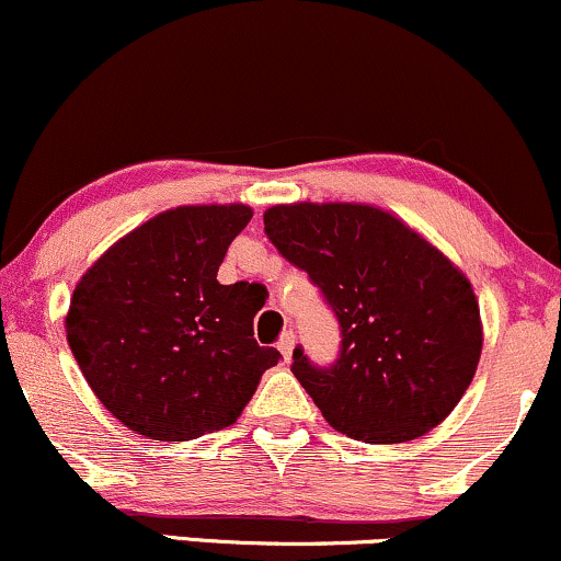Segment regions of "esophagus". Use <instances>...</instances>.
Instances as JSON below:
<instances>
[{
	"instance_id": "esophagus-1",
	"label": "esophagus",
	"mask_w": 561,
	"mask_h": 561,
	"mask_svg": "<svg viewBox=\"0 0 561 561\" xmlns=\"http://www.w3.org/2000/svg\"><path fill=\"white\" fill-rule=\"evenodd\" d=\"M294 344H296V335H294V331H283V335H280V341H278V348H280V354H283V359H291V354H294Z\"/></svg>"
}]
</instances>
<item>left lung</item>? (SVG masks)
Instances as JSON below:
<instances>
[{"label": "left lung", "instance_id": "8db88e82", "mask_svg": "<svg viewBox=\"0 0 561 561\" xmlns=\"http://www.w3.org/2000/svg\"><path fill=\"white\" fill-rule=\"evenodd\" d=\"M265 233L339 322L331 365L294 348L291 373L322 417L365 444L436 427L465 397L483 348L470 280L397 217L362 204H278Z\"/></svg>", "mask_w": 561, "mask_h": 561}]
</instances>
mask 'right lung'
I'll list each match as a JSON object with an SVG mask.
<instances>
[{"label":"right lung","instance_id":"right-lung-1","mask_svg":"<svg viewBox=\"0 0 561 561\" xmlns=\"http://www.w3.org/2000/svg\"><path fill=\"white\" fill-rule=\"evenodd\" d=\"M249 220L243 204L170 209L117 241L72 291V357L130 431L154 440L222 431L283 359L254 341V283H217Z\"/></svg>","mask_w":561,"mask_h":561}]
</instances>
